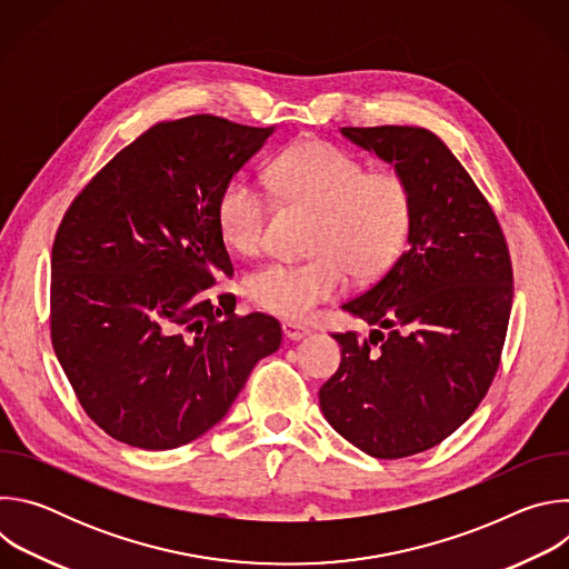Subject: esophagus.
<instances>
[{"mask_svg":"<svg viewBox=\"0 0 569 569\" xmlns=\"http://www.w3.org/2000/svg\"><path fill=\"white\" fill-rule=\"evenodd\" d=\"M281 329H283V336H286L288 340H295V342H299V340H303V338L310 336V329H308V327H301V323H295V321H283Z\"/></svg>","mask_w":569,"mask_h":569,"instance_id":"1","label":"esophagus"}]
</instances>
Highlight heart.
Returning a JSON list of instances; mask_svg holds the SVG:
<instances>
[{
	"label": "heart",
	"mask_w": 569,
	"mask_h": 569,
	"mask_svg": "<svg viewBox=\"0 0 569 569\" xmlns=\"http://www.w3.org/2000/svg\"><path fill=\"white\" fill-rule=\"evenodd\" d=\"M272 193L288 207L312 213L303 263H268L254 270L250 301L286 319L306 317L317 303L338 297L349 272L360 281L382 277L402 254L415 224V193L398 171L367 167L329 141H301L270 167ZM270 200L242 178L229 180L216 207L224 246L238 254L263 248Z\"/></svg>",
	"instance_id": "b5f03b06"
}]
</instances>
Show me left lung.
<instances>
[{
  "label": "left lung",
  "instance_id": "left-lung-1",
  "mask_svg": "<svg viewBox=\"0 0 569 569\" xmlns=\"http://www.w3.org/2000/svg\"><path fill=\"white\" fill-rule=\"evenodd\" d=\"M408 178L410 248L342 308L373 331L333 333L340 369L321 385L327 421L356 448L400 459L439 446L489 391L507 338L513 268L507 238L450 148L417 126L342 128Z\"/></svg>",
  "mask_w": 569,
  "mask_h": 569
}]
</instances>
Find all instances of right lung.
<instances>
[{
    "label": "right lung",
    "mask_w": 569,
    "mask_h": 569,
    "mask_svg": "<svg viewBox=\"0 0 569 569\" xmlns=\"http://www.w3.org/2000/svg\"><path fill=\"white\" fill-rule=\"evenodd\" d=\"M274 128L159 121L69 204L51 250V345L88 417L143 450L184 446L231 408L279 321L216 290L233 266L222 187Z\"/></svg>",
    "instance_id": "1"
}]
</instances>
